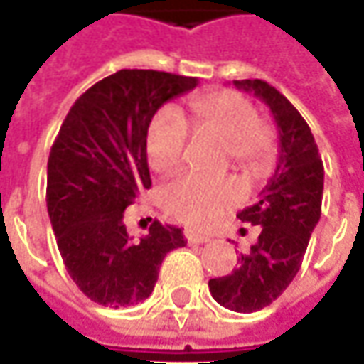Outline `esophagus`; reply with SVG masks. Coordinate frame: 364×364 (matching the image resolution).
Instances as JSON below:
<instances>
[{
	"label": "esophagus",
	"instance_id": "obj_1",
	"mask_svg": "<svg viewBox=\"0 0 364 364\" xmlns=\"http://www.w3.org/2000/svg\"><path fill=\"white\" fill-rule=\"evenodd\" d=\"M185 240L189 244H205V242H209L207 235H201V233L193 232V230H185Z\"/></svg>",
	"mask_w": 364,
	"mask_h": 364
}]
</instances>
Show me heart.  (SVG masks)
I'll return each mask as SVG.
<instances>
[{
    "label": "heart",
    "mask_w": 364,
    "mask_h": 364,
    "mask_svg": "<svg viewBox=\"0 0 364 364\" xmlns=\"http://www.w3.org/2000/svg\"><path fill=\"white\" fill-rule=\"evenodd\" d=\"M191 127L197 134L223 141L225 159L247 175L268 169L276 155V134L257 117L254 102L235 90H213L189 102ZM189 129L173 108H161L153 117L144 151L151 169L161 175L181 165ZM244 197L242 183L233 177L181 175L161 189V207L173 220L191 228H211Z\"/></svg>",
    "instance_id": "1"
}]
</instances>
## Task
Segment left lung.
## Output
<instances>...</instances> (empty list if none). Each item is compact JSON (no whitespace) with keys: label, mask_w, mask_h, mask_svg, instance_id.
I'll return each instance as SVG.
<instances>
[{"label":"left lung","mask_w":364,"mask_h":364,"mask_svg":"<svg viewBox=\"0 0 364 364\" xmlns=\"http://www.w3.org/2000/svg\"><path fill=\"white\" fill-rule=\"evenodd\" d=\"M233 84L268 105L278 124L280 153L262 199L237 213L242 221L259 225L257 242L237 259L240 268L209 280V292L221 306L256 312L282 294L302 266L320 220L324 167L310 127L286 96L257 78Z\"/></svg>","instance_id":"8db88e82"}]
</instances>
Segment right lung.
<instances>
[{"label": "right lung", "instance_id": "add662e5", "mask_svg": "<svg viewBox=\"0 0 364 364\" xmlns=\"http://www.w3.org/2000/svg\"><path fill=\"white\" fill-rule=\"evenodd\" d=\"M197 78L119 70L72 105L48 159V215L70 278L102 306L146 300L171 250L187 244L175 225L153 221L132 240L124 209L151 187L144 139L159 108L193 90Z\"/></svg>", "mask_w": 364, "mask_h": 364}]
</instances>
